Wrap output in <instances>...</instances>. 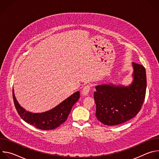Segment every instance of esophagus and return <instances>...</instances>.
Wrapping results in <instances>:
<instances>
[{"label": "esophagus", "mask_w": 159, "mask_h": 159, "mask_svg": "<svg viewBox=\"0 0 159 159\" xmlns=\"http://www.w3.org/2000/svg\"><path fill=\"white\" fill-rule=\"evenodd\" d=\"M90 90V85H87L84 86V88L82 90V94L83 96H87L89 94Z\"/></svg>", "instance_id": "1"}]
</instances>
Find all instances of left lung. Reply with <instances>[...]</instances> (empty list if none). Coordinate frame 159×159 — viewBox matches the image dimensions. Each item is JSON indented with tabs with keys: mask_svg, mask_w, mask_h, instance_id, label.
<instances>
[{
	"mask_svg": "<svg viewBox=\"0 0 159 159\" xmlns=\"http://www.w3.org/2000/svg\"><path fill=\"white\" fill-rule=\"evenodd\" d=\"M133 80L129 85L104 84L95 87L96 116L105 125H118L132 119L140 111L147 88L143 66L132 63Z\"/></svg>",
	"mask_w": 159,
	"mask_h": 159,
	"instance_id": "1",
	"label": "left lung"
}]
</instances>
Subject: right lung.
<instances>
[{
	"instance_id": "obj_1",
	"label": "right lung",
	"mask_w": 159,
	"mask_h": 159,
	"mask_svg": "<svg viewBox=\"0 0 159 159\" xmlns=\"http://www.w3.org/2000/svg\"><path fill=\"white\" fill-rule=\"evenodd\" d=\"M12 94L15 107L21 118L25 122L42 130L54 129L63 123L70 114L72 106L80 98V92L77 91L52 109L43 112L34 113L26 111L19 104L14 95V89Z\"/></svg>"
}]
</instances>
